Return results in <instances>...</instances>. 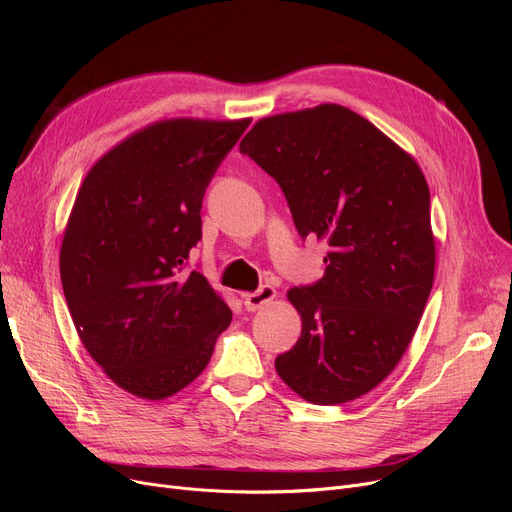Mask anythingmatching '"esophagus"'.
Here are the masks:
<instances>
[{"mask_svg": "<svg viewBox=\"0 0 512 512\" xmlns=\"http://www.w3.org/2000/svg\"><path fill=\"white\" fill-rule=\"evenodd\" d=\"M276 297H278L276 288L265 284V286H261V288L255 290V292H247L242 299H245V309H247V311H259V309L265 307L267 303H272Z\"/></svg>", "mask_w": 512, "mask_h": 512, "instance_id": "34e87169", "label": "esophagus"}]
</instances>
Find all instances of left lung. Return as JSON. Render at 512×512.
<instances>
[{
  "mask_svg": "<svg viewBox=\"0 0 512 512\" xmlns=\"http://www.w3.org/2000/svg\"><path fill=\"white\" fill-rule=\"evenodd\" d=\"M240 151L276 178L299 234L330 247L324 278L286 292L303 330L276 371L313 405L355 400L405 355L434 286L427 180L411 153L338 103L261 118Z\"/></svg>",
  "mask_w": 512,
  "mask_h": 512,
  "instance_id": "left-lung-1",
  "label": "left lung"
}]
</instances>
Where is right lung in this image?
<instances>
[{"label":"right lung","instance_id":"obj_1","mask_svg":"<svg viewBox=\"0 0 512 512\" xmlns=\"http://www.w3.org/2000/svg\"><path fill=\"white\" fill-rule=\"evenodd\" d=\"M251 118L157 120L103 153L80 184L60 276L87 353L118 388L164 400L207 367L232 311L182 265L201 238V203Z\"/></svg>","mask_w":512,"mask_h":512}]
</instances>
